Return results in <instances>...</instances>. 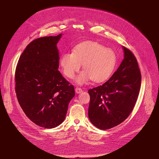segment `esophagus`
I'll return each instance as SVG.
<instances>
[{
  "label": "esophagus",
  "instance_id": "esophagus-1",
  "mask_svg": "<svg viewBox=\"0 0 159 159\" xmlns=\"http://www.w3.org/2000/svg\"><path fill=\"white\" fill-rule=\"evenodd\" d=\"M75 93H77V94H79V93L82 92V89L81 88H80V87H78L75 88Z\"/></svg>",
  "mask_w": 159,
  "mask_h": 159
}]
</instances>
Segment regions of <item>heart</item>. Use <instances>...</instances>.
<instances>
[{
	"mask_svg": "<svg viewBox=\"0 0 159 159\" xmlns=\"http://www.w3.org/2000/svg\"><path fill=\"white\" fill-rule=\"evenodd\" d=\"M116 56L112 50L93 41L82 43L74 49L72 53H64L60 60L64 74L73 79L81 65L84 71L76 78V82L83 84L90 79L100 82L106 80L114 70Z\"/></svg>",
	"mask_w": 159,
	"mask_h": 159,
	"instance_id": "heart-1",
	"label": "heart"
}]
</instances>
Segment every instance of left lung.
Instances as JSON below:
<instances>
[{
  "label": "left lung",
  "instance_id": "8db88e82",
  "mask_svg": "<svg viewBox=\"0 0 159 159\" xmlns=\"http://www.w3.org/2000/svg\"><path fill=\"white\" fill-rule=\"evenodd\" d=\"M124 59L118 70L102 85L88 90L89 118L96 127L107 129L123 122L137 101L141 73L137 58L123 47Z\"/></svg>",
  "mask_w": 159,
  "mask_h": 159
}]
</instances>
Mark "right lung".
I'll return each instance as SVG.
<instances>
[{
	"mask_svg": "<svg viewBox=\"0 0 159 159\" xmlns=\"http://www.w3.org/2000/svg\"><path fill=\"white\" fill-rule=\"evenodd\" d=\"M61 34L32 41L19 57L15 72L18 102L36 125L53 128L65 120L74 87L62 76L57 44Z\"/></svg>",
	"mask_w": 159,
	"mask_h": 159,
	"instance_id": "right-lung-1",
	"label": "right lung"
}]
</instances>
